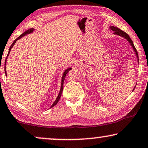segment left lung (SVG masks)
Returning <instances> with one entry per match:
<instances>
[{"instance_id":"8db88e82","label":"left lung","mask_w":148,"mask_h":148,"mask_svg":"<svg viewBox=\"0 0 148 148\" xmlns=\"http://www.w3.org/2000/svg\"><path fill=\"white\" fill-rule=\"evenodd\" d=\"M109 28H110V30H112V31L114 32L113 34L114 35H118V36L123 37V38H125L126 40H127L128 42H129V44L131 45L132 49H133L134 53H135L136 58H137V63H138V64H139V56H138V53H137V50H136L135 46H134V44H133V41H132V40L131 39V38H130V36H129V35H128L126 32H123V30H121V29L118 28L117 27L110 26ZM136 85H137V83H136L135 87H134L133 90H132V92H133V90H134V89H135V88Z\"/></svg>"}]
</instances>
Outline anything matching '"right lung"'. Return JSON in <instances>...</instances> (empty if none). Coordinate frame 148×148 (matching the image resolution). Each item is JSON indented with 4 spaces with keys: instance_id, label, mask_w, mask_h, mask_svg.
<instances>
[{
    "instance_id": "right-lung-1",
    "label": "right lung",
    "mask_w": 148,
    "mask_h": 148,
    "mask_svg": "<svg viewBox=\"0 0 148 148\" xmlns=\"http://www.w3.org/2000/svg\"><path fill=\"white\" fill-rule=\"evenodd\" d=\"M34 30H35V29H34V28H30V29H27V30H26L25 32H23L22 34H21L20 36H19L18 37V38H17L16 39H15V40L14 41H13V42L12 43V45H11V47H10V48H9V53H8V55H7V58H6V60H5V75H7V71H6V66H6V65H7V58H8V56H9V53H10V51H11V49H12V47H13V46H14V45L15 44V42H16V41H17V40H18L19 39L21 38H22V37H23L24 36H25V35L29 34H32V33L34 32ZM72 67H69V68H68L67 69H66V70H65L64 72H63L62 77V80H61V87H60V92H59V94H58V97H57L56 99L55 100V101L53 102V103L52 105H51V106L50 107V108H53V106H56V104L58 103V101H60V99L61 95H62V91H63V86H64V82L65 78H66V74H68V72L69 71H70V70H72Z\"/></svg>"
}]
</instances>
